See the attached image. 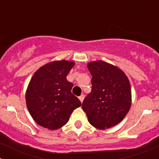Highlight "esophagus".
Wrapping results in <instances>:
<instances>
[{"instance_id": "1", "label": "esophagus", "mask_w": 159, "mask_h": 159, "mask_svg": "<svg viewBox=\"0 0 159 159\" xmlns=\"http://www.w3.org/2000/svg\"><path fill=\"white\" fill-rule=\"evenodd\" d=\"M79 99H80V102H82L83 101H84V95H81L79 97Z\"/></svg>"}]
</instances>
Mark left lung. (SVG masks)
I'll list each match as a JSON object with an SVG mask.
<instances>
[{"mask_svg":"<svg viewBox=\"0 0 159 159\" xmlns=\"http://www.w3.org/2000/svg\"><path fill=\"white\" fill-rule=\"evenodd\" d=\"M88 68L92 87L83 102V110L95 128H110L120 123L130 110V82L121 69L104 61L88 63Z\"/></svg>","mask_w":159,"mask_h":159,"instance_id":"obj_1","label":"left lung"}]
</instances>
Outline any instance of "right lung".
<instances>
[{"mask_svg": "<svg viewBox=\"0 0 159 159\" xmlns=\"http://www.w3.org/2000/svg\"><path fill=\"white\" fill-rule=\"evenodd\" d=\"M75 65L73 61L57 60L40 67L26 91V104L34 121L49 130L62 127L81 102L71 93L72 83L66 76Z\"/></svg>", "mask_w": 159, "mask_h": 159, "instance_id": "right-lung-1", "label": "right lung"}]
</instances>
